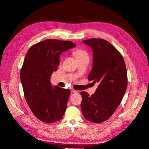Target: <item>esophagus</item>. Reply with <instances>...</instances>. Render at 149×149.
Returning a JSON list of instances; mask_svg holds the SVG:
<instances>
[{"instance_id": "1", "label": "esophagus", "mask_w": 149, "mask_h": 149, "mask_svg": "<svg viewBox=\"0 0 149 149\" xmlns=\"http://www.w3.org/2000/svg\"><path fill=\"white\" fill-rule=\"evenodd\" d=\"M71 92L72 93H77L78 91H76V90H74V89L71 88Z\"/></svg>"}]
</instances>
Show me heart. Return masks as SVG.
Returning <instances> with one entry per match:
<instances>
[{
  "instance_id": "b5f03b06",
  "label": "heart",
  "mask_w": 149,
  "mask_h": 149,
  "mask_svg": "<svg viewBox=\"0 0 149 149\" xmlns=\"http://www.w3.org/2000/svg\"><path fill=\"white\" fill-rule=\"evenodd\" d=\"M74 55L77 60L84 57H88V53H86V52L81 49H76V50L74 52Z\"/></svg>"
}]
</instances>
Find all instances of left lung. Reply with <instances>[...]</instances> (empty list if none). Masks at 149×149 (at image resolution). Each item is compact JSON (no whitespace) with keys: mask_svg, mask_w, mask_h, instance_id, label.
Segmentation results:
<instances>
[{"mask_svg":"<svg viewBox=\"0 0 149 149\" xmlns=\"http://www.w3.org/2000/svg\"><path fill=\"white\" fill-rule=\"evenodd\" d=\"M83 43L91 47L93 53V67L88 79L99 86L91 96L81 92V109L86 119L101 123L114 114L124 97L127 86V70L123 56L106 40L91 38Z\"/></svg>","mask_w":149,"mask_h":149,"instance_id":"left-lung-1","label":"left lung"}]
</instances>
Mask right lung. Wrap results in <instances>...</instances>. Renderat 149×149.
Segmentation results:
<instances>
[{
    "label": "right lung",
    "mask_w": 149,
    "mask_h": 149,
    "mask_svg": "<svg viewBox=\"0 0 149 149\" xmlns=\"http://www.w3.org/2000/svg\"><path fill=\"white\" fill-rule=\"evenodd\" d=\"M75 46L70 41L48 39L31 46L25 56L20 80L25 100L36 118L44 123H55L65 114L70 90L53 86L50 79L61 54Z\"/></svg>",
    "instance_id": "obj_1"
}]
</instances>
